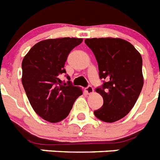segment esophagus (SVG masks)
<instances>
[{"label":"esophagus","mask_w":160,"mask_h":160,"mask_svg":"<svg viewBox=\"0 0 160 160\" xmlns=\"http://www.w3.org/2000/svg\"><path fill=\"white\" fill-rule=\"evenodd\" d=\"M85 91H86V92L88 93V94H92V93L93 92V91H94V89H93V88L92 86H88L86 88H85Z\"/></svg>","instance_id":"esophagus-1"}]
</instances>
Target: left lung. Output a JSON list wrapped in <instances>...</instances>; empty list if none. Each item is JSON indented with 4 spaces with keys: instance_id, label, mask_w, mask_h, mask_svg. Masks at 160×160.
Here are the masks:
<instances>
[{
    "instance_id": "8db88e82",
    "label": "left lung",
    "mask_w": 160,
    "mask_h": 160,
    "mask_svg": "<svg viewBox=\"0 0 160 160\" xmlns=\"http://www.w3.org/2000/svg\"><path fill=\"white\" fill-rule=\"evenodd\" d=\"M85 44L96 57L102 85L96 88L103 105L94 111L97 118L114 122L135 106L142 90V58L131 43L121 39L92 38Z\"/></svg>"
}]
</instances>
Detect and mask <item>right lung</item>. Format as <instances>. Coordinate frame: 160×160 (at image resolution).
Instances as JSON below:
<instances>
[{
  "mask_svg": "<svg viewBox=\"0 0 160 160\" xmlns=\"http://www.w3.org/2000/svg\"><path fill=\"white\" fill-rule=\"evenodd\" d=\"M82 39H46L32 47L22 61V84L34 112L49 122L66 118L82 91L71 81L62 84L64 64L69 53ZM68 80V75H65Z\"/></svg>",
  "mask_w": 160,
  "mask_h": 160,
  "instance_id": "1",
  "label": "right lung"
}]
</instances>
